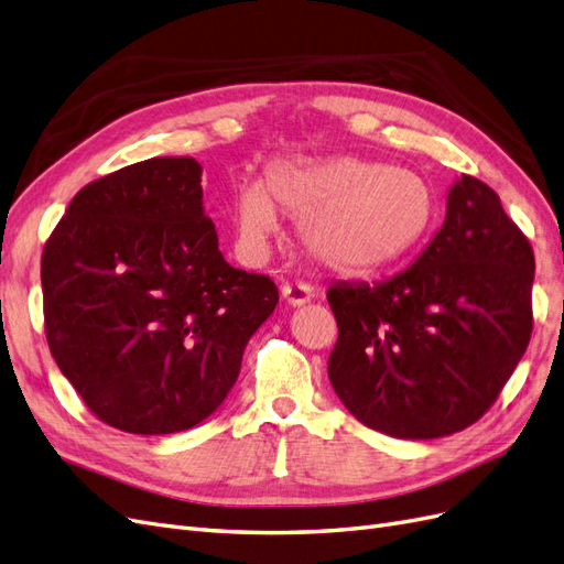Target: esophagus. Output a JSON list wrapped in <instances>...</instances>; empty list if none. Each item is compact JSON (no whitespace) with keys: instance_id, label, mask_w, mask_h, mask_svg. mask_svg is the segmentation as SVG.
Instances as JSON below:
<instances>
[{"instance_id":"obj_1","label":"esophagus","mask_w":564,"mask_h":564,"mask_svg":"<svg viewBox=\"0 0 564 564\" xmlns=\"http://www.w3.org/2000/svg\"><path fill=\"white\" fill-rule=\"evenodd\" d=\"M282 299H284V303H289V305H305L311 301V296H313V292H311V286H305V284H284L282 289Z\"/></svg>"}]
</instances>
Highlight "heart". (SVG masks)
I'll use <instances>...</instances> for the list:
<instances>
[{"instance_id":"obj_1","label":"heart","mask_w":564,"mask_h":564,"mask_svg":"<svg viewBox=\"0 0 564 564\" xmlns=\"http://www.w3.org/2000/svg\"><path fill=\"white\" fill-rule=\"evenodd\" d=\"M278 209L299 220V242L338 275H367L398 263L433 218V193L419 174L352 155L275 162L235 197V226L249 256L278 232Z\"/></svg>"}]
</instances>
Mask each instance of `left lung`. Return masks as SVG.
<instances>
[{"instance_id": "obj_1", "label": "left lung", "mask_w": 564, "mask_h": 564, "mask_svg": "<svg viewBox=\"0 0 564 564\" xmlns=\"http://www.w3.org/2000/svg\"><path fill=\"white\" fill-rule=\"evenodd\" d=\"M534 251L473 176L454 181L445 224L386 282H336L329 381L367 429L433 440L499 398L532 336Z\"/></svg>"}]
</instances>
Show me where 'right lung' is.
<instances>
[{"instance_id":"1","label":"right lung","mask_w":564,"mask_h":564,"mask_svg":"<svg viewBox=\"0 0 564 564\" xmlns=\"http://www.w3.org/2000/svg\"><path fill=\"white\" fill-rule=\"evenodd\" d=\"M42 292L63 377L100 421L135 435L212 416L280 301L270 278L224 259L193 158L84 185L44 247Z\"/></svg>"}]
</instances>
